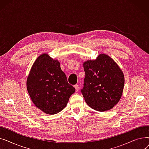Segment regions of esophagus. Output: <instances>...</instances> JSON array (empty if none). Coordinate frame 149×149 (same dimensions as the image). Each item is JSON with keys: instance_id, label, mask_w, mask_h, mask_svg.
Here are the masks:
<instances>
[{"instance_id": "1", "label": "esophagus", "mask_w": 149, "mask_h": 149, "mask_svg": "<svg viewBox=\"0 0 149 149\" xmlns=\"http://www.w3.org/2000/svg\"><path fill=\"white\" fill-rule=\"evenodd\" d=\"M74 88H75V91L76 92H79V86L78 85V84H75V86H74Z\"/></svg>"}]
</instances>
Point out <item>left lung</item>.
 I'll list each match as a JSON object with an SVG mask.
<instances>
[{
    "instance_id": "left-lung-1",
    "label": "left lung",
    "mask_w": 149,
    "mask_h": 149,
    "mask_svg": "<svg viewBox=\"0 0 149 149\" xmlns=\"http://www.w3.org/2000/svg\"><path fill=\"white\" fill-rule=\"evenodd\" d=\"M85 72L81 92L87 104L99 112L112 109L119 102L124 85V76L116 63L101 54L95 60L83 63Z\"/></svg>"
}]
</instances>
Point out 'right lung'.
Segmentation results:
<instances>
[{
	"label": "right lung",
	"mask_w": 149,
	"mask_h": 149,
	"mask_svg": "<svg viewBox=\"0 0 149 149\" xmlns=\"http://www.w3.org/2000/svg\"><path fill=\"white\" fill-rule=\"evenodd\" d=\"M26 88L34 104L49 115L61 111L75 91L68 83L59 61L46 53L34 61L27 78Z\"/></svg>",
	"instance_id": "1"
}]
</instances>
